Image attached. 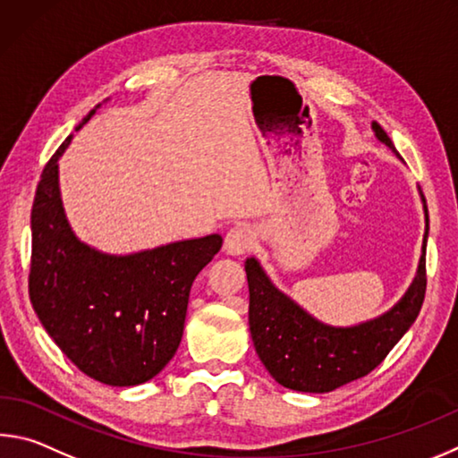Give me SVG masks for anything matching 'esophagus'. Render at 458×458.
Masks as SVG:
<instances>
[{
	"label": "esophagus",
	"instance_id": "34e87169",
	"mask_svg": "<svg viewBox=\"0 0 458 458\" xmlns=\"http://www.w3.org/2000/svg\"><path fill=\"white\" fill-rule=\"evenodd\" d=\"M252 242H254L252 230L244 226V224H240V226L228 230L226 238H224V250H226V254L230 256H240L252 246Z\"/></svg>",
	"mask_w": 458,
	"mask_h": 458
}]
</instances>
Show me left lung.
<instances>
[{
  "instance_id": "1",
  "label": "left lung",
  "mask_w": 458,
  "mask_h": 458,
  "mask_svg": "<svg viewBox=\"0 0 458 458\" xmlns=\"http://www.w3.org/2000/svg\"><path fill=\"white\" fill-rule=\"evenodd\" d=\"M372 131L378 142L398 156L393 140L377 122H372ZM419 194L427 226L417 274L401 301L377 318L352 327H332L314 318L309 310L274 284L258 258H246L244 268L250 290L248 324L252 343L258 359L278 385L298 393H330L346 382L367 377L412 327L425 301L427 288L428 210L420 188Z\"/></svg>"
}]
</instances>
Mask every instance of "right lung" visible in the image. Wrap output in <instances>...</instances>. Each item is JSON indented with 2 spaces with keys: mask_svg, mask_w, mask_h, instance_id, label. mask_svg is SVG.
Returning a JSON list of instances; mask_svg holds the SVG:
<instances>
[{
  "mask_svg": "<svg viewBox=\"0 0 458 458\" xmlns=\"http://www.w3.org/2000/svg\"><path fill=\"white\" fill-rule=\"evenodd\" d=\"M72 138L47 162L33 198L30 298L47 335L81 372L110 386H136L176 354L190 288L218 254L222 236L130 254H110L80 240L64 210L57 164Z\"/></svg>",
  "mask_w": 458,
  "mask_h": 458,
  "instance_id": "add662e5",
  "label": "right lung"
}]
</instances>
